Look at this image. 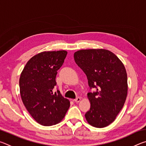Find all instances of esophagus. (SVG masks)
I'll return each mask as SVG.
<instances>
[{
    "label": "esophagus",
    "instance_id": "obj_1",
    "mask_svg": "<svg viewBox=\"0 0 146 146\" xmlns=\"http://www.w3.org/2000/svg\"><path fill=\"white\" fill-rule=\"evenodd\" d=\"M80 100H81V98H80V97H77L76 98H75V100H74V101H75V102L77 103V102H80Z\"/></svg>",
    "mask_w": 146,
    "mask_h": 146
}]
</instances>
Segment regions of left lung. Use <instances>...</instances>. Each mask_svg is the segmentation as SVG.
Instances as JSON below:
<instances>
[{"mask_svg":"<svg viewBox=\"0 0 146 146\" xmlns=\"http://www.w3.org/2000/svg\"><path fill=\"white\" fill-rule=\"evenodd\" d=\"M76 64L87 76L90 88L97 91L88 93L90 110L85 117L93 127L108 126L124 105L127 95V76L119 58L105 49H81L74 53Z\"/></svg>","mask_w":146,"mask_h":146,"instance_id":"1","label":"left lung"}]
</instances>
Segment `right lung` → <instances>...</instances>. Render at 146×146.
<instances>
[{
	"mask_svg": "<svg viewBox=\"0 0 146 146\" xmlns=\"http://www.w3.org/2000/svg\"><path fill=\"white\" fill-rule=\"evenodd\" d=\"M67 54L65 50L36 54L26 63L20 76L24 105L34 120L44 126L60 123L70 106V100L54 90L57 71Z\"/></svg>",
	"mask_w": 146,
	"mask_h": 146,
	"instance_id": "right-lung-1",
	"label": "right lung"
}]
</instances>
